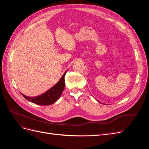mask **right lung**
<instances>
[{
  "label": "right lung",
  "instance_id": "right-lung-1",
  "mask_svg": "<svg viewBox=\"0 0 149 149\" xmlns=\"http://www.w3.org/2000/svg\"><path fill=\"white\" fill-rule=\"evenodd\" d=\"M67 70L63 74L60 79L53 86V87L49 88L47 91L44 93L40 94L37 96L30 97L26 96L24 94H22L26 100L29 101L37 104L38 105L42 106H49L56 102L58 99L61 96L62 92L63 91L65 86V76Z\"/></svg>",
  "mask_w": 149,
  "mask_h": 149
}]
</instances>
